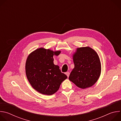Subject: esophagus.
<instances>
[{"instance_id": "obj_1", "label": "esophagus", "mask_w": 121, "mask_h": 121, "mask_svg": "<svg viewBox=\"0 0 121 121\" xmlns=\"http://www.w3.org/2000/svg\"><path fill=\"white\" fill-rule=\"evenodd\" d=\"M65 74H66V75L67 76V77L68 78V77H69V76L70 73H69V72H66V73H65Z\"/></svg>"}]
</instances>
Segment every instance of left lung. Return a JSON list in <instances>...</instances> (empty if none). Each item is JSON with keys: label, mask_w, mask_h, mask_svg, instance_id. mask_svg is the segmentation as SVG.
<instances>
[{"label": "left lung", "mask_w": 121, "mask_h": 121, "mask_svg": "<svg viewBox=\"0 0 121 121\" xmlns=\"http://www.w3.org/2000/svg\"><path fill=\"white\" fill-rule=\"evenodd\" d=\"M73 60L75 66L69 79L82 89L91 87L101 73V63L96 52L89 46L77 48Z\"/></svg>", "instance_id": "obj_1"}]
</instances>
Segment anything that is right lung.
<instances>
[{
  "label": "right lung",
  "mask_w": 121,
  "mask_h": 121,
  "mask_svg": "<svg viewBox=\"0 0 121 121\" xmlns=\"http://www.w3.org/2000/svg\"><path fill=\"white\" fill-rule=\"evenodd\" d=\"M60 53L61 51L39 48L32 52L27 58V79L32 87L42 94H54L67 78L61 72L59 66L54 64V56H58Z\"/></svg>",
  "instance_id": "right-lung-1"
}]
</instances>
